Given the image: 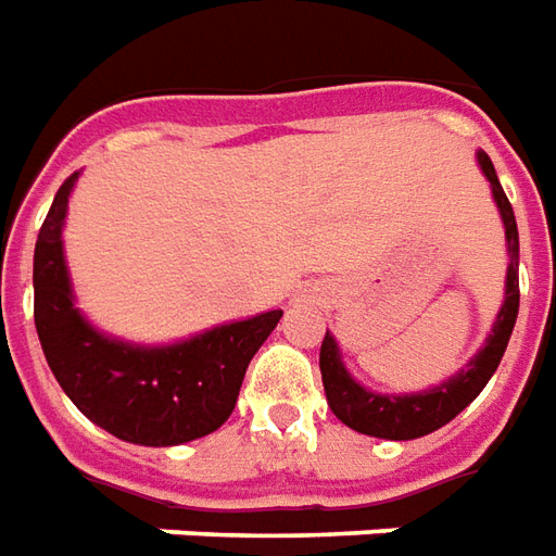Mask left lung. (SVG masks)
Listing matches in <instances>:
<instances>
[{
    "label": "left lung",
    "mask_w": 556,
    "mask_h": 556,
    "mask_svg": "<svg viewBox=\"0 0 556 556\" xmlns=\"http://www.w3.org/2000/svg\"><path fill=\"white\" fill-rule=\"evenodd\" d=\"M477 162L492 185V197H495L497 212H501V220L507 229V291H504V306L497 312L495 327L489 332L486 344L480 348V353L468 362L463 371H456L442 386L418 394L368 392L348 374L344 362H341L339 344L327 332L320 341V380H324L327 404L332 406V413L341 425H348L356 433L406 442V439H418V435L445 427L451 418H456L475 401L477 394L483 392V386L495 374L497 362L507 351V341L513 336V327H516V315H519V229H516L513 205L497 182L495 167L489 162L486 152H477Z\"/></svg>",
    "instance_id": "1"
}]
</instances>
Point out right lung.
I'll list each match as a JSON object with an SVG mask.
<instances>
[{"label":"right lung","mask_w":556,"mask_h":556,"mask_svg":"<svg viewBox=\"0 0 556 556\" xmlns=\"http://www.w3.org/2000/svg\"><path fill=\"white\" fill-rule=\"evenodd\" d=\"M79 174L64 179L35 244V327L43 356L73 404L131 445H182L232 415L247 365L282 309L224 324L167 348H141L93 330L73 306L61 229Z\"/></svg>","instance_id":"obj_1"}]
</instances>
